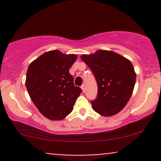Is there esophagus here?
<instances>
[{
  "mask_svg": "<svg viewBox=\"0 0 161 161\" xmlns=\"http://www.w3.org/2000/svg\"><path fill=\"white\" fill-rule=\"evenodd\" d=\"M81 88H82V92H85L86 91V87H85V85L83 84L82 86H81Z\"/></svg>",
  "mask_w": 161,
  "mask_h": 161,
  "instance_id": "1",
  "label": "esophagus"
}]
</instances>
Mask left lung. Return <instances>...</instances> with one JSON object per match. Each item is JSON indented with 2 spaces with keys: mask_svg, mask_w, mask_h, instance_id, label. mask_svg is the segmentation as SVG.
Instances as JSON below:
<instances>
[{
  "mask_svg": "<svg viewBox=\"0 0 161 161\" xmlns=\"http://www.w3.org/2000/svg\"><path fill=\"white\" fill-rule=\"evenodd\" d=\"M81 58L93 73L97 84V95L92 108L104 116L119 113L126 105L133 92L136 74L128 59L114 51L98 50Z\"/></svg>",
  "mask_w": 161,
  "mask_h": 161,
  "instance_id": "1",
  "label": "left lung"
}]
</instances>
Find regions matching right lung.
I'll use <instances>...</instances> for the list:
<instances>
[{
  "mask_svg": "<svg viewBox=\"0 0 161 161\" xmlns=\"http://www.w3.org/2000/svg\"><path fill=\"white\" fill-rule=\"evenodd\" d=\"M76 59L75 54H64L53 50L41 55L29 66L27 91L38 110L47 119H64L72 112L82 93L69 73Z\"/></svg>",
  "mask_w": 161,
  "mask_h": 161,
  "instance_id": "obj_1",
  "label": "right lung"
}]
</instances>
